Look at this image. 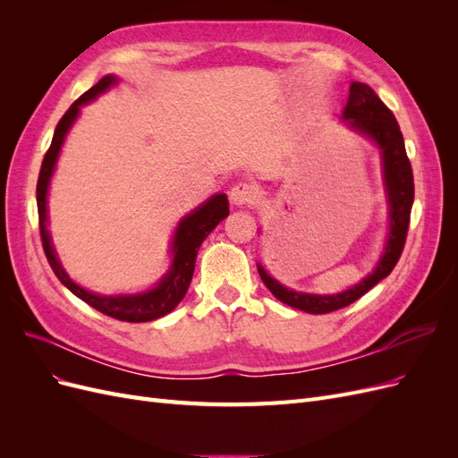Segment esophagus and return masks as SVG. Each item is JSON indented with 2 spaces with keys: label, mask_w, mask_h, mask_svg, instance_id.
<instances>
[{
  "label": "esophagus",
  "mask_w": 458,
  "mask_h": 458,
  "mask_svg": "<svg viewBox=\"0 0 458 458\" xmlns=\"http://www.w3.org/2000/svg\"><path fill=\"white\" fill-rule=\"evenodd\" d=\"M229 199L237 204V206H244V204H252L258 199V187L254 183L248 182H239L237 185H233Z\"/></svg>",
  "instance_id": "esophagus-1"
}]
</instances>
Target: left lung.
I'll list each match as a JSON object with an SVG mask.
<instances>
[{
    "instance_id": "8db88e82",
    "label": "left lung",
    "mask_w": 458,
    "mask_h": 458,
    "mask_svg": "<svg viewBox=\"0 0 458 458\" xmlns=\"http://www.w3.org/2000/svg\"><path fill=\"white\" fill-rule=\"evenodd\" d=\"M344 120H348L353 130L369 135L382 150L386 191L387 200H390V234H387L386 252L380 258L377 269L365 276L361 283L340 294L317 296L296 293V290H290L279 281H275L273 276L266 273V269L258 266L263 284L271 290V294L276 300H281L290 308L313 315H323L350 306L355 300L365 296L374 284L386 279L394 271L401 254H403L411 224V208L414 200L412 168L405 150L403 133L399 130L394 113L382 103L370 86L363 84V81H353L350 86L348 105L344 108Z\"/></svg>"
}]
</instances>
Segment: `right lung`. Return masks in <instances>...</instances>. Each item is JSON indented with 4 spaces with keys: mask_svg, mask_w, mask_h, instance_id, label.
<instances>
[{
    "mask_svg": "<svg viewBox=\"0 0 458 458\" xmlns=\"http://www.w3.org/2000/svg\"><path fill=\"white\" fill-rule=\"evenodd\" d=\"M113 84H116L114 76L101 78L91 89H88L84 95L78 97V99L71 105V108L66 110L64 116L59 120L57 128H55L53 141L46 152L44 162H41V170L38 177V185H36L39 237L53 273L57 275V279L71 290L72 294L89 303V306L95 308L97 311H101L113 318H118V321L147 323V321H155L158 317L168 315L177 303L183 300V296L187 294V288L191 284L192 273H195L199 248L208 234L216 229L219 221L229 216V200L225 195H216L208 202H204L200 208H197L195 212L189 214L185 219H182V224H179V227L175 229V237H174L172 252L175 256L172 261V267L158 283V286L148 290V293L135 294V296H99V294L88 293L86 288L72 283L71 276H68L61 267L57 256H55L49 233L46 229L47 187H49V179L55 168V162H57V157H59L61 145L64 141V135L68 130H71L72 122L76 120L80 106L93 101L97 95L103 93Z\"/></svg>",
    "mask_w": 458,
    "mask_h": 458,
    "instance_id": "add662e5",
    "label": "right lung"
}]
</instances>
